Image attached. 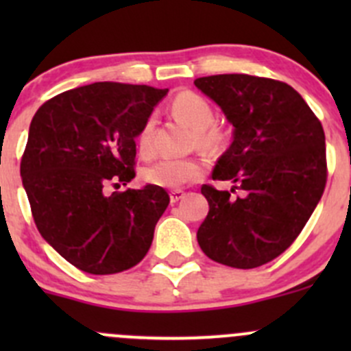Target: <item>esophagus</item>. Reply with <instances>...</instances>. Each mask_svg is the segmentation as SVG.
<instances>
[{
  "label": "esophagus",
  "mask_w": 351,
  "mask_h": 351,
  "mask_svg": "<svg viewBox=\"0 0 351 351\" xmlns=\"http://www.w3.org/2000/svg\"><path fill=\"white\" fill-rule=\"evenodd\" d=\"M183 197H185V192H183V190H173V192H169V200H171V204H176V202L182 200Z\"/></svg>",
  "instance_id": "obj_1"
}]
</instances>
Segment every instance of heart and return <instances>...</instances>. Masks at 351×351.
<instances>
[{
  "mask_svg": "<svg viewBox=\"0 0 351 351\" xmlns=\"http://www.w3.org/2000/svg\"><path fill=\"white\" fill-rule=\"evenodd\" d=\"M173 117L195 132V141L202 149L214 151L228 143V132L222 127L214 125L215 110L210 101L195 91H180L169 105ZM153 130L154 119L144 122L137 134V151L141 158H151L153 154ZM202 176V166L193 159H161L146 166L141 171V178L147 185L159 189H180L186 183L195 182Z\"/></svg>",
  "mask_w": 351,
  "mask_h": 351,
  "instance_id": "obj_1",
  "label": "heart"
}]
</instances>
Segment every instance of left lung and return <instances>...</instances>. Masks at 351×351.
Instances as JSON below:
<instances>
[{
  "label": "left lung",
  "instance_id": "left-lung-1",
  "mask_svg": "<svg viewBox=\"0 0 351 351\" xmlns=\"http://www.w3.org/2000/svg\"><path fill=\"white\" fill-rule=\"evenodd\" d=\"M234 127V141L219 158L212 180L231 192L202 185L208 214L197 241L210 260L256 268L297 239L326 186V144L319 119L284 81L250 74L195 80ZM236 189L242 195H232Z\"/></svg>",
  "mask_w": 351,
  "mask_h": 351
}]
</instances>
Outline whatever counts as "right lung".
I'll return each instance as SVG.
<instances>
[{
	"label": "right lung",
	"mask_w": 351,
	"mask_h": 351,
	"mask_svg": "<svg viewBox=\"0 0 351 351\" xmlns=\"http://www.w3.org/2000/svg\"><path fill=\"white\" fill-rule=\"evenodd\" d=\"M168 90L93 83L45 101L34 115L20 162L32 215L42 238L91 275L136 267L169 204L146 185L105 195L136 176V137Z\"/></svg>",
	"instance_id": "add662e5"
}]
</instances>
